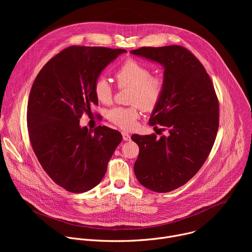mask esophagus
I'll return each mask as SVG.
<instances>
[{
  "label": "esophagus",
  "mask_w": 252,
  "mask_h": 252,
  "mask_svg": "<svg viewBox=\"0 0 252 252\" xmlns=\"http://www.w3.org/2000/svg\"><path fill=\"white\" fill-rule=\"evenodd\" d=\"M122 134H123V138H124V140H129L130 139V135H129V133L128 132H126V131H123L122 132Z\"/></svg>",
  "instance_id": "obj_1"
}]
</instances>
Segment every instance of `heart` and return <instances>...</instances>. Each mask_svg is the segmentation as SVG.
Returning <instances> with one entry per match:
<instances>
[{
	"instance_id": "1",
	"label": "heart",
	"mask_w": 252,
	"mask_h": 252,
	"mask_svg": "<svg viewBox=\"0 0 252 252\" xmlns=\"http://www.w3.org/2000/svg\"><path fill=\"white\" fill-rule=\"evenodd\" d=\"M120 88H128L129 107H115L107 114L109 120L116 126L129 129L132 128L139 116L138 107L145 111H152L158 104L164 90L161 78L151 76V70L145 64L135 60L126 61L115 74ZM94 93L96 98L110 103L113 99V88L104 78H98L94 84Z\"/></svg>"
}]
</instances>
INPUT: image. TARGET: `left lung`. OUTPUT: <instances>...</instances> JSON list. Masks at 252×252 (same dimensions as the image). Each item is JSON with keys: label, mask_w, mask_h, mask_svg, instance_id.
<instances>
[{"label": "left lung", "mask_w": 252, "mask_h": 252, "mask_svg": "<svg viewBox=\"0 0 252 252\" xmlns=\"http://www.w3.org/2000/svg\"><path fill=\"white\" fill-rule=\"evenodd\" d=\"M130 54L163 66L164 90L150 125L167 135L132 134L139 148L133 170L140 185L168 192L186 185L206 160L220 124L219 99L201 63L182 46L142 47Z\"/></svg>", "instance_id": "1"}]
</instances>
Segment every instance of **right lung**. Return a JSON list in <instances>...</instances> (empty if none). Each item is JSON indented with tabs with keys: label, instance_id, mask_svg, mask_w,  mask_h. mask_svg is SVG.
Here are the masks:
<instances>
[{
	"label": "right lung",
	"instance_id": "right-lung-1",
	"mask_svg": "<svg viewBox=\"0 0 252 252\" xmlns=\"http://www.w3.org/2000/svg\"><path fill=\"white\" fill-rule=\"evenodd\" d=\"M124 49L71 46L53 59L35 78L28 102L32 148L44 170L67 191L96 187L120 145V131L104 126H80L83 114L97 104L94 84Z\"/></svg>",
	"mask_w": 252,
	"mask_h": 252
}]
</instances>
